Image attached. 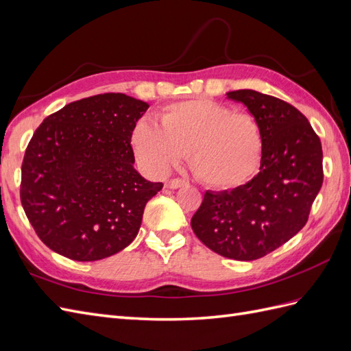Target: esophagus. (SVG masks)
Instances as JSON below:
<instances>
[{
    "mask_svg": "<svg viewBox=\"0 0 351 351\" xmlns=\"http://www.w3.org/2000/svg\"><path fill=\"white\" fill-rule=\"evenodd\" d=\"M184 185H186V181H184L181 178H172L166 181V186L170 188V190H176V188H181Z\"/></svg>",
    "mask_w": 351,
    "mask_h": 351,
    "instance_id": "34e87169",
    "label": "esophagus"
}]
</instances>
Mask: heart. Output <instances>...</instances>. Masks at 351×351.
<instances>
[{
  "mask_svg": "<svg viewBox=\"0 0 351 351\" xmlns=\"http://www.w3.org/2000/svg\"><path fill=\"white\" fill-rule=\"evenodd\" d=\"M130 142L136 158L156 173H166L188 151L194 178L218 190L250 181L264 152L261 125L252 114L206 97L165 106L157 124L138 121Z\"/></svg>",
  "mask_w": 351,
  "mask_h": 351,
  "instance_id": "heart-1",
  "label": "heart"
}]
</instances>
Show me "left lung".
Wrapping results in <instances>:
<instances>
[{
	"label": "left lung",
	"mask_w": 351,
	"mask_h": 351,
	"mask_svg": "<svg viewBox=\"0 0 351 351\" xmlns=\"http://www.w3.org/2000/svg\"><path fill=\"white\" fill-rule=\"evenodd\" d=\"M227 96L245 104L261 125L259 173L231 191H206L191 228L213 252L254 261L291 240L308 221L323 184V152L311 124L295 106L255 90Z\"/></svg>",
	"instance_id": "left-lung-1"
}]
</instances>
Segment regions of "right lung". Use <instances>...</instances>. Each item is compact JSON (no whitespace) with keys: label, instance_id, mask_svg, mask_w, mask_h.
Masks as SVG:
<instances>
[{"label":"right lung","instance_id":"right-lung-1","mask_svg":"<svg viewBox=\"0 0 351 351\" xmlns=\"http://www.w3.org/2000/svg\"><path fill=\"white\" fill-rule=\"evenodd\" d=\"M148 104L123 93L80 99L35 130L22 163L21 202L53 252L97 261L129 246L163 184L133 167L130 136Z\"/></svg>","mask_w":351,"mask_h":351}]
</instances>
